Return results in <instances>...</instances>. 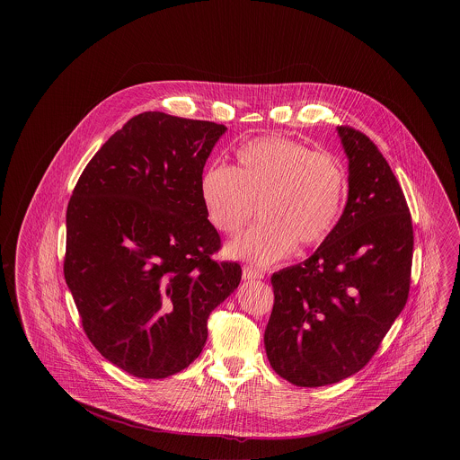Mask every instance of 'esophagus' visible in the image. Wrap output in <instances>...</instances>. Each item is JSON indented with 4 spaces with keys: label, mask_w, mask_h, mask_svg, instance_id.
Here are the masks:
<instances>
[{
    "label": "esophagus",
    "mask_w": 460,
    "mask_h": 460,
    "mask_svg": "<svg viewBox=\"0 0 460 460\" xmlns=\"http://www.w3.org/2000/svg\"><path fill=\"white\" fill-rule=\"evenodd\" d=\"M243 278L244 279H262L263 272L262 270H259V269H255V267H252V265H246L244 269H243Z\"/></svg>",
    "instance_id": "esophagus-1"
}]
</instances>
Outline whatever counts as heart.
<instances>
[{"label":"heart","instance_id":"heart-1","mask_svg":"<svg viewBox=\"0 0 460 460\" xmlns=\"http://www.w3.org/2000/svg\"><path fill=\"white\" fill-rule=\"evenodd\" d=\"M236 160V167L216 164L199 177L207 219L222 234L236 236L259 207L262 224L227 246L231 257L269 265L296 243L315 246L328 238L347 191L345 169L334 155L267 136L243 145Z\"/></svg>","mask_w":460,"mask_h":460}]
</instances>
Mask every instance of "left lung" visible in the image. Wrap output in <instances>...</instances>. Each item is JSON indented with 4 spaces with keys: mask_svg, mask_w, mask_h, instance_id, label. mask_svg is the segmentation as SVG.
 <instances>
[{
    "mask_svg": "<svg viewBox=\"0 0 460 460\" xmlns=\"http://www.w3.org/2000/svg\"><path fill=\"white\" fill-rule=\"evenodd\" d=\"M338 134L350 172L343 216L305 262L270 278L265 351L274 371L305 388L367 366L411 289L414 229L405 195L369 136L350 126Z\"/></svg>",
    "mask_w": 460,
    "mask_h": 460,
    "instance_id": "obj_1",
    "label": "left lung"
}]
</instances>
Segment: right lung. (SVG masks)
<instances>
[{"label": "right lung", "mask_w": 460, "mask_h": 460, "mask_svg": "<svg viewBox=\"0 0 460 460\" xmlns=\"http://www.w3.org/2000/svg\"><path fill=\"white\" fill-rule=\"evenodd\" d=\"M226 126L143 111L89 160L66 207L64 274L107 360L164 379L203 350L210 312L241 281L216 262L199 177Z\"/></svg>", "instance_id": "add662e5"}]
</instances>
